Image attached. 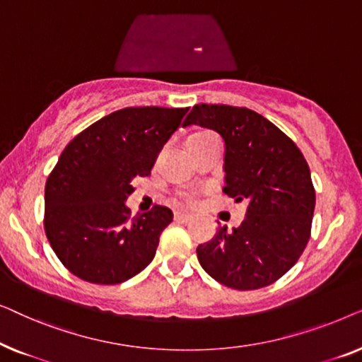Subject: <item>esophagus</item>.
I'll list each match as a JSON object with an SVG mask.
<instances>
[{
	"label": "esophagus",
	"instance_id": "34e87169",
	"mask_svg": "<svg viewBox=\"0 0 362 362\" xmlns=\"http://www.w3.org/2000/svg\"><path fill=\"white\" fill-rule=\"evenodd\" d=\"M192 219V216L189 214H185V212H175V221L176 222H189Z\"/></svg>",
	"mask_w": 362,
	"mask_h": 362
}]
</instances>
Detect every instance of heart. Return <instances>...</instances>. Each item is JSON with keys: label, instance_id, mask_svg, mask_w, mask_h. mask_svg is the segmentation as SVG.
Wrapping results in <instances>:
<instances>
[{"label": "heart", "instance_id": "heart-1", "mask_svg": "<svg viewBox=\"0 0 362 362\" xmlns=\"http://www.w3.org/2000/svg\"><path fill=\"white\" fill-rule=\"evenodd\" d=\"M201 135H204V133H196V135L189 136V140H191V138H196V136H201ZM194 201H196V196L192 194V192H181V194H180L181 204L191 206V204H194Z\"/></svg>", "mask_w": 362, "mask_h": 362}]
</instances>
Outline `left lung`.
Masks as SVG:
<instances>
[{"mask_svg": "<svg viewBox=\"0 0 362 362\" xmlns=\"http://www.w3.org/2000/svg\"><path fill=\"white\" fill-rule=\"evenodd\" d=\"M189 125L224 138V192L249 204L240 227H219L214 239L197 247L201 267L234 290L272 285L298 262L311 235L316 196L303 153L244 107L194 105L182 127Z\"/></svg>", "mask_w": 362, "mask_h": 362, "instance_id": "8db88e82", "label": "left lung"}]
</instances>
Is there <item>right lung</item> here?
<instances>
[{
	"label": "right lung",
	"mask_w": 362,
	"mask_h": 362,
	"mask_svg": "<svg viewBox=\"0 0 362 362\" xmlns=\"http://www.w3.org/2000/svg\"><path fill=\"white\" fill-rule=\"evenodd\" d=\"M189 108L128 107L74 136L47 176L44 230L66 269L97 285L145 269L173 221L165 206L132 217V180L150 175L158 153Z\"/></svg>",
	"instance_id": "1"
}]
</instances>
